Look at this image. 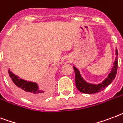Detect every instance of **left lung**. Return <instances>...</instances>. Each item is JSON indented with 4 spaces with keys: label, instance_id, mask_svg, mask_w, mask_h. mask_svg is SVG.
Here are the masks:
<instances>
[{
    "label": "left lung",
    "instance_id": "obj_1",
    "mask_svg": "<svg viewBox=\"0 0 123 123\" xmlns=\"http://www.w3.org/2000/svg\"><path fill=\"white\" fill-rule=\"evenodd\" d=\"M118 52L116 49V58L114 62V66L112 68V72H110L108 77L101 84L94 85L90 84L85 82L80 75L79 70L75 67H73L75 71V81H76V86L79 91L85 93V94H95L99 92H101L106 88L108 85L114 81L116 78L118 67Z\"/></svg>",
    "mask_w": 123,
    "mask_h": 123
}]
</instances>
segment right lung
Instances as JSON below:
<instances>
[{"label": "right lung", "mask_w": 123, "mask_h": 123, "mask_svg": "<svg viewBox=\"0 0 123 123\" xmlns=\"http://www.w3.org/2000/svg\"><path fill=\"white\" fill-rule=\"evenodd\" d=\"M8 72L11 86L21 96L31 100H37L47 96V92L40 89L36 83L20 80L9 70Z\"/></svg>", "instance_id": "1"}]
</instances>
